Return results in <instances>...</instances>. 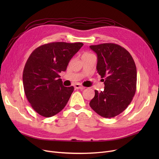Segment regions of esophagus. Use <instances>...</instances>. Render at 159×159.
Wrapping results in <instances>:
<instances>
[{
	"label": "esophagus",
	"mask_w": 159,
	"mask_h": 159,
	"mask_svg": "<svg viewBox=\"0 0 159 159\" xmlns=\"http://www.w3.org/2000/svg\"><path fill=\"white\" fill-rule=\"evenodd\" d=\"M75 88H76V89H83L85 88V87L81 86V85L79 84H75Z\"/></svg>",
	"instance_id": "esophagus-1"
}]
</instances>
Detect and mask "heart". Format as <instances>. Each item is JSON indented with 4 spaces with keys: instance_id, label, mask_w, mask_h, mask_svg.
Masks as SVG:
<instances>
[{
    "instance_id": "heart-1",
    "label": "heart",
    "mask_w": 159,
    "mask_h": 159,
    "mask_svg": "<svg viewBox=\"0 0 159 159\" xmlns=\"http://www.w3.org/2000/svg\"><path fill=\"white\" fill-rule=\"evenodd\" d=\"M90 55H92L91 54L89 53H84V54L82 55V57H89Z\"/></svg>"
}]
</instances>
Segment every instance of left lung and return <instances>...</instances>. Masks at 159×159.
Instances as JSON below:
<instances>
[{
    "label": "left lung",
    "instance_id": "8db88e82",
    "mask_svg": "<svg viewBox=\"0 0 159 159\" xmlns=\"http://www.w3.org/2000/svg\"><path fill=\"white\" fill-rule=\"evenodd\" d=\"M97 55V73L103 78L104 89L89 102L90 107L104 118H112L126 109L135 95L137 68L130 53L113 43L90 46Z\"/></svg>",
    "mask_w": 159,
    "mask_h": 159
}]
</instances>
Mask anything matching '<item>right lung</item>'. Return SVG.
<instances>
[{"instance_id":"right-lung-1","label":"right lung","mask_w":159,"mask_h":159,"mask_svg":"<svg viewBox=\"0 0 159 159\" xmlns=\"http://www.w3.org/2000/svg\"><path fill=\"white\" fill-rule=\"evenodd\" d=\"M82 46V43H51L38 47L29 57L22 75L24 93L41 116H54L68 103L74 88L64 86L59 73L66 70Z\"/></svg>"}]
</instances>
